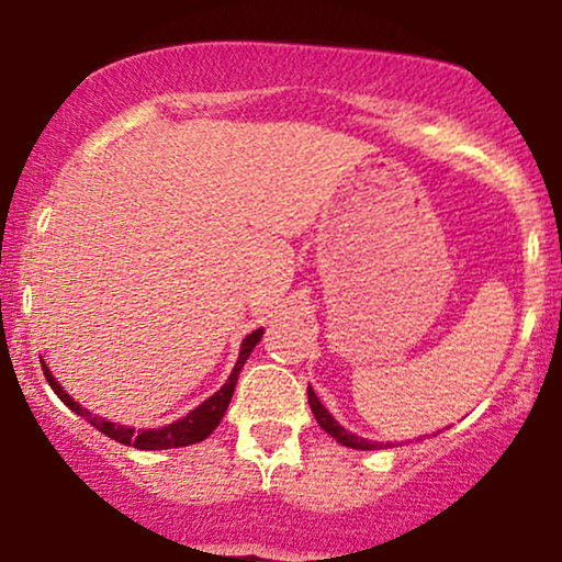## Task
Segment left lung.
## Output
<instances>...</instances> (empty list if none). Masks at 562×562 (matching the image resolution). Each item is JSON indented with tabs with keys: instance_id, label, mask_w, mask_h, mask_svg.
Masks as SVG:
<instances>
[{
	"instance_id": "obj_1",
	"label": "left lung",
	"mask_w": 562,
	"mask_h": 562,
	"mask_svg": "<svg viewBox=\"0 0 562 562\" xmlns=\"http://www.w3.org/2000/svg\"><path fill=\"white\" fill-rule=\"evenodd\" d=\"M308 405H311V411H314V418L316 422H319V427L327 431V435H333L337 442L340 445H346V448H353V450H380V448H390V442L384 445V442H369V439H363V437H356V435H350V431H346L340 427V424L335 422L333 418V414H329L327 408H324V405L319 403V397H316V392L308 387Z\"/></svg>"
}]
</instances>
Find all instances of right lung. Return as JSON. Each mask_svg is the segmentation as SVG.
I'll return each mask as SVG.
<instances>
[{
  "mask_svg": "<svg viewBox=\"0 0 562 562\" xmlns=\"http://www.w3.org/2000/svg\"><path fill=\"white\" fill-rule=\"evenodd\" d=\"M261 335H263V329H256V333L246 335V340H243V346H240V356H238V363H235L233 374L227 376V382L222 384V387L216 390L214 395L209 397V401L201 403L199 408H193L188 416H182L180 422H172V424H167V427H159V429H140V431H135L131 427H123V424H112V422H106V418L93 416L91 411L80 408V405L72 401V397L67 395L63 387H59L57 380H54L52 371L46 369L44 361H42V369H44L46 382H49V387L57 392L59 401H63L70 411H76L78 416H83L88 424H93V427H97L101 435L112 437L114 442L133 445V448H138V450L186 448V445H195V442H201V439H206L216 427H220L222 416H225V411H227V405H229V397H233V392H235V382H238V374H240L243 363L248 361V356H251V350L256 348V342L261 340Z\"/></svg>",
  "mask_w": 562,
  "mask_h": 562,
  "instance_id": "obj_1",
  "label": "right lung"
}]
</instances>
